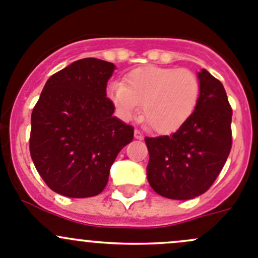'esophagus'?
Listing matches in <instances>:
<instances>
[{
  "mask_svg": "<svg viewBox=\"0 0 258 258\" xmlns=\"http://www.w3.org/2000/svg\"><path fill=\"white\" fill-rule=\"evenodd\" d=\"M134 135H135V139L136 140H144V135H142L139 130H135Z\"/></svg>",
  "mask_w": 258,
  "mask_h": 258,
  "instance_id": "34e87169",
  "label": "esophagus"
}]
</instances>
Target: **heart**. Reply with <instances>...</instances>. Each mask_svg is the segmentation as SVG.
I'll return each mask as SVG.
<instances>
[{"label": "heart", "instance_id": "heart-1", "mask_svg": "<svg viewBox=\"0 0 258 258\" xmlns=\"http://www.w3.org/2000/svg\"><path fill=\"white\" fill-rule=\"evenodd\" d=\"M107 94L123 119L142 116L154 131L171 134L189 119L201 94L198 78L189 69L144 67L130 72L124 83H111Z\"/></svg>", "mask_w": 258, "mask_h": 258}]
</instances>
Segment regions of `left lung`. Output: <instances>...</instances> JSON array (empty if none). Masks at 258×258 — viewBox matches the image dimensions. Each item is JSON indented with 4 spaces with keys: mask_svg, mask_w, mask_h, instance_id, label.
I'll return each mask as SVG.
<instances>
[{
    "mask_svg": "<svg viewBox=\"0 0 258 258\" xmlns=\"http://www.w3.org/2000/svg\"><path fill=\"white\" fill-rule=\"evenodd\" d=\"M201 94L186 122L170 136L146 137L147 180L165 198L189 201L211 187L232 147V109L224 87L208 71L198 73Z\"/></svg>",
    "mask_w": 258,
    "mask_h": 258,
    "instance_id": "1",
    "label": "left lung"
}]
</instances>
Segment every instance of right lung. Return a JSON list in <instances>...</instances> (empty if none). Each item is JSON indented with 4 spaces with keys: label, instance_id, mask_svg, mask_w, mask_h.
Returning <instances> with one entry per match:
<instances>
[{
    "label": "right lung",
    "instance_id": "obj_1",
    "mask_svg": "<svg viewBox=\"0 0 258 258\" xmlns=\"http://www.w3.org/2000/svg\"><path fill=\"white\" fill-rule=\"evenodd\" d=\"M116 66L77 60L50 77L31 114L30 154L47 186L69 198L98 196L134 127L113 116L107 82Z\"/></svg>",
    "mask_w": 258,
    "mask_h": 258
}]
</instances>
